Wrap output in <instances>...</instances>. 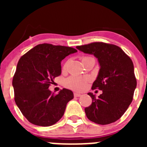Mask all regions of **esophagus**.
I'll return each mask as SVG.
<instances>
[{"mask_svg": "<svg viewBox=\"0 0 147 147\" xmlns=\"http://www.w3.org/2000/svg\"><path fill=\"white\" fill-rule=\"evenodd\" d=\"M82 96L81 93H74V96H75V97H80V96Z\"/></svg>", "mask_w": 147, "mask_h": 147, "instance_id": "1", "label": "esophagus"}]
</instances>
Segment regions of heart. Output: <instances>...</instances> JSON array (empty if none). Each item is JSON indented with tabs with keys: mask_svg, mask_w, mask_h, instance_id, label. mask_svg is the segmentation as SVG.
I'll use <instances>...</instances> for the list:
<instances>
[{
	"mask_svg": "<svg viewBox=\"0 0 147 147\" xmlns=\"http://www.w3.org/2000/svg\"><path fill=\"white\" fill-rule=\"evenodd\" d=\"M86 58V57H85ZM84 59V58H83ZM65 65L64 68L66 67ZM88 81V78L86 77H79V76H71L67 78L65 80V85L67 88L72 89L74 90H82L85 87L86 82Z\"/></svg>",
	"mask_w": 147,
	"mask_h": 147,
	"instance_id": "obj_1",
	"label": "heart"
}]
</instances>
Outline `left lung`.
Returning <instances> with one entry per match:
<instances>
[{"label":"left lung","mask_w":147,"mask_h":147,"mask_svg":"<svg viewBox=\"0 0 147 147\" xmlns=\"http://www.w3.org/2000/svg\"><path fill=\"white\" fill-rule=\"evenodd\" d=\"M98 59L100 69L92 89L102 90L96 97L92 93L90 106L85 109L87 117L96 124H111L121 117L129 107L137 85L134 65L121 48L112 44L93 42L76 46Z\"/></svg>","instance_id":"obj_1"}]
</instances>
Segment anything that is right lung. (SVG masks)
<instances>
[{"label":"right lung","instance_id":"1","mask_svg":"<svg viewBox=\"0 0 147 147\" xmlns=\"http://www.w3.org/2000/svg\"><path fill=\"white\" fill-rule=\"evenodd\" d=\"M76 52L74 48L44 43L36 45L19 59L12 80L15 101L32 124L49 127L64 115L74 93L63 88L55 95L49 88L61 74L62 59Z\"/></svg>","mask_w":147,"mask_h":147}]
</instances>
